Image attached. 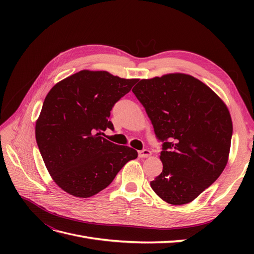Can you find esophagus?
Segmentation results:
<instances>
[{"mask_svg": "<svg viewBox=\"0 0 254 254\" xmlns=\"http://www.w3.org/2000/svg\"><path fill=\"white\" fill-rule=\"evenodd\" d=\"M136 148L140 149L139 152H140V156H141V157H147V156L150 155V151H149L148 149H145L144 147L141 148V147H139V146H136Z\"/></svg>", "mask_w": 254, "mask_h": 254, "instance_id": "obj_1", "label": "esophagus"}]
</instances>
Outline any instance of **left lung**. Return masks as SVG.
Segmentation results:
<instances>
[{"instance_id":"obj_1","label":"left lung","mask_w":254,"mask_h":254,"mask_svg":"<svg viewBox=\"0 0 254 254\" xmlns=\"http://www.w3.org/2000/svg\"><path fill=\"white\" fill-rule=\"evenodd\" d=\"M128 79L106 71L82 70L54 86L36 123L44 164L66 193L88 198L106 189L137 152L117 141L112 107L131 90Z\"/></svg>"}]
</instances>
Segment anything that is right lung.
I'll return each instance as SVG.
<instances>
[{"instance_id": "add662e5", "label": "right lung", "mask_w": 254, "mask_h": 254, "mask_svg": "<svg viewBox=\"0 0 254 254\" xmlns=\"http://www.w3.org/2000/svg\"><path fill=\"white\" fill-rule=\"evenodd\" d=\"M132 92L163 142V170L151 189L170 204L193 201L228 163L233 125L226 104L203 82L180 73L147 79Z\"/></svg>"}]
</instances>
